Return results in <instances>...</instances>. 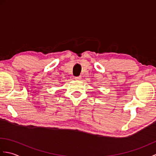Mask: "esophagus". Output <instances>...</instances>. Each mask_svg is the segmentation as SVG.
<instances>
[{"label": "esophagus", "instance_id": "34e87169", "mask_svg": "<svg viewBox=\"0 0 156 156\" xmlns=\"http://www.w3.org/2000/svg\"><path fill=\"white\" fill-rule=\"evenodd\" d=\"M81 76H76L75 77V80H80L81 79Z\"/></svg>", "mask_w": 156, "mask_h": 156}]
</instances>
